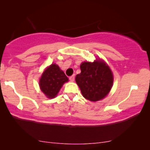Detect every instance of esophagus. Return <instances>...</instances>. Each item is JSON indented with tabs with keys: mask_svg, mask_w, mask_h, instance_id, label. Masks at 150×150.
<instances>
[{
	"mask_svg": "<svg viewBox=\"0 0 150 150\" xmlns=\"http://www.w3.org/2000/svg\"><path fill=\"white\" fill-rule=\"evenodd\" d=\"M69 79H70V80L71 81V82H73L74 80H75V75H72V76H70V77H69Z\"/></svg>",
	"mask_w": 150,
	"mask_h": 150,
	"instance_id": "obj_1",
	"label": "esophagus"
}]
</instances>
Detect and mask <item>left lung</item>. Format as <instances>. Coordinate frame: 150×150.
<instances>
[{"mask_svg":"<svg viewBox=\"0 0 150 150\" xmlns=\"http://www.w3.org/2000/svg\"><path fill=\"white\" fill-rule=\"evenodd\" d=\"M81 73L75 77L82 96L91 101L104 99L113 85L112 72L104 61L83 62L80 65Z\"/></svg>","mask_w":150,"mask_h":150,"instance_id":"1","label":"left lung"}]
</instances>
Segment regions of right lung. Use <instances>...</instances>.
<instances>
[{"instance_id": "obj_1", "label": "right lung", "mask_w": 150, "mask_h": 150, "mask_svg": "<svg viewBox=\"0 0 150 150\" xmlns=\"http://www.w3.org/2000/svg\"><path fill=\"white\" fill-rule=\"evenodd\" d=\"M68 81V78L58 65L51 64L43 73L39 80V87L46 97L52 99Z\"/></svg>"}]
</instances>
